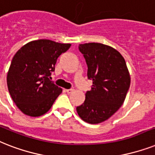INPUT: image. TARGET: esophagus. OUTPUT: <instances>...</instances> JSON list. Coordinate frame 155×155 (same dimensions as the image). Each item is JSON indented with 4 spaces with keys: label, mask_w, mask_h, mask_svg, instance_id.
Segmentation results:
<instances>
[{
    "label": "esophagus",
    "mask_w": 155,
    "mask_h": 155,
    "mask_svg": "<svg viewBox=\"0 0 155 155\" xmlns=\"http://www.w3.org/2000/svg\"><path fill=\"white\" fill-rule=\"evenodd\" d=\"M65 91L67 92V94H71V93L74 92V90L73 89H69V90H66Z\"/></svg>",
    "instance_id": "34e87169"
}]
</instances>
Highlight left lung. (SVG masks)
I'll return each instance as SVG.
<instances>
[{
    "label": "left lung",
    "instance_id": "left-lung-1",
    "mask_svg": "<svg viewBox=\"0 0 155 155\" xmlns=\"http://www.w3.org/2000/svg\"><path fill=\"white\" fill-rule=\"evenodd\" d=\"M78 49L85 58L88 79L93 81V85L77 112L85 122L97 124L110 118L122 106L130 77L125 59L112 47L93 42L79 45Z\"/></svg>",
    "mask_w": 155,
    "mask_h": 155
}]
</instances>
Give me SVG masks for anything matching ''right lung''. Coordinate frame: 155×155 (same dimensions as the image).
<instances>
[{
	"instance_id": "1",
	"label": "right lung",
	"mask_w": 155,
	"mask_h": 155,
	"mask_svg": "<svg viewBox=\"0 0 155 155\" xmlns=\"http://www.w3.org/2000/svg\"><path fill=\"white\" fill-rule=\"evenodd\" d=\"M71 46L41 39L16 53L7 74L12 99L25 114L38 117L49 110L62 90L51 81L58 57Z\"/></svg>"
}]
</instances>
